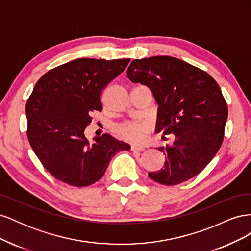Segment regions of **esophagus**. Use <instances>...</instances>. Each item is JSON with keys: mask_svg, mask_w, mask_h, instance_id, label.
<instances>
[{"mask_svg": "<svg viewBox=\"0 0 251 251\" xmlns=\"http://www.w3.org/2000/svg\"><path fill=\"white\" fill-rule=\"evenodd\" d=\"M131 150H132V151H144V148L141 147V146H136V144H132V146H131Z\"/></svg>", "mask_w": 251, "mask_h": 251, "instance_id": "1", "label": "esophagus"}]
</instances>
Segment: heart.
<instances>
[{
	"instance_id": "heart-1",
	"label": "heart",
	"mask_w": 251,
	"mask_h": 251,
	"mask_svg": "<svg viewBox=\"0 0 251 251\" xmlns=\"http://www.w3.org/2000/svg\"><path fill=\"white\" fill-rule=\"evenodd\" d=\"M117 131L121 138L132 142H141L148 137L150 124L147 120L130 121V123L120 126Z\"/></svg>"
}]
</instances>
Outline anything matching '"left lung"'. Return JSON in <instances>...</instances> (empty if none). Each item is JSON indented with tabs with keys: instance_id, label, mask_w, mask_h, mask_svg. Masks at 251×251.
Masks as SVG:
<instances>
[{
	"instance_id": "1",
	"label": "left lung",
	"mask_w": 251,
	"mask_h": 251,
	"mask_svg": "<svg viewBox=\"0 0 251 251\" xmlns=\"http://www.w3.org/2000/svg\"><path fill=\"white\" fill-rule=\"evenodd\" d=\"M126 75L153 93L159 105L156 132L174 134L163 169L149 177L176 185L201 173L215 157L224 138L228 108L217 81L208 73L172 56L134 59Z\"/></svg>"
}]
</instances>
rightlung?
Here are the masks:
<instances>
[{
    "label": "right lung",
    "mask_w": 251,
    "mask_h": 251,
    "mask_svg": "<svg viewBox=\"0 0 251 251\" xmlns=\"http://www.w3.org/2000/svg\"><path fill=\"white\" fill-rule=\"evenodd\" d=\"M130 60L77 58L37 80L26 103L27 137L55 179L77 187L93 184L103 176L114 155L131 149L109 134L93 138L92 143L85 136L91 114L102 111V90Z\"/></svg>",
    "instance_id": "1"
}]
</instances>
